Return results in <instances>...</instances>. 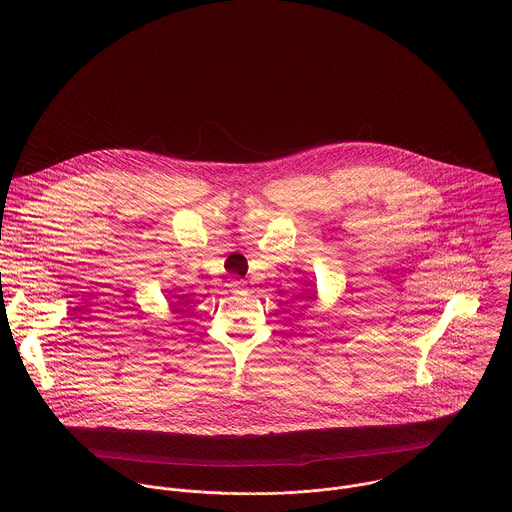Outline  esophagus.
I'll list each match as a JSON object with an SVG mask.
<instances>
[{
  "label": "esophagus",
  "instance_id": "1",
  "mask_svg": "<svg viewBox=\"0 0 512 512\" xmlns=\"http://www.w3.org/2000/svg\"><path fill=\"white\" fill-rule=\"evenodd\" d=\"M229 285H231V289H233V291H239V289H245V281H243V279H233V281H231V283H229Z\"/></svg>",
  "mask_w": 512,
  "mask_h": 512
}]
</instances>
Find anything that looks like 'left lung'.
Wrapping results in <instances>:
<instances>
[{
  "label": "left lung",
  "mask_w": 512,
  "mask_h": 512,
  "mask_svg": "<svg viewBox=\"0 0 512 512\" xmlns=\"http://www.w3.org/2000/svg\"><path fill=\"white\" fill-rule=\"evenodd\" d=\"M312 298H316V296H312Z\"/></svg>",
  "instance_id": "8db88e82"
}]
</instances>
